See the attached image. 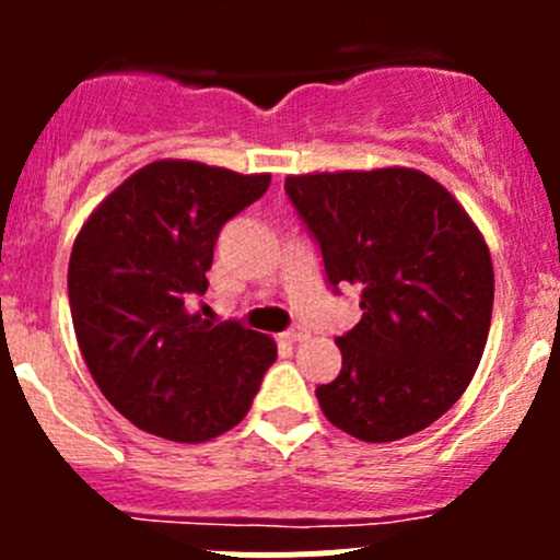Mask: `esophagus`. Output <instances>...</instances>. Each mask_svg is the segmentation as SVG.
<instances>
[{
	"label": "esophagus",
	"instance_id": "1",
	"mask_svg": "<svg viewBox=\"0 0 560 560\" xmlns=\"http://www.w3.org/2000/svg\"><path fill=\"white\" fill-rule=\"evenodd\" d=\"M281 338H284L287 343H298V341H306L308 338V330H303V327H292V330L281 332Z\"/></svg>",
	"mask_w": 560,
	"mask_h": 560
}]
</instances>
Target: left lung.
I'll use <instances>...</instances> for the list:
<instances>
[{
  "mask_svg": "<svg viewBox=\"0 0 560 560\" xmlns=\"http://www.w3.org/2000/svg\"><path fill=\"white\" fill-rule=\"evenodd\" d=\"M332 287L354 284L358 325L322 411L360 442H398L466 393L493 314V262L466 208L415 167L287 175Z\"/></svg>",
  "mask_w": 560,
  "mask_h": 560,
  "instance_id": "obj_1",
  "label": "left lung"
}]
</instances>
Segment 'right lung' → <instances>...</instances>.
<instances>
[{
	"label": "right lung",
	"mask_w": 560,
	"mask_h": 560,
	"mask_svg": "<svg viewBox=\"0 0 560 560\" xmlns=\"http://www.w3.org/2000/svg\"><path fill=\"white\" fill-rule=\"evenodd\" d=\"M270 173L156 160L83 222L67 292L78 347L103 395L140 431L197 444L246 417L276 341L202 319L219 230L265 195Z\"/></svg>",
	"instance_id": "right-lung-1"
}]
</instances>
